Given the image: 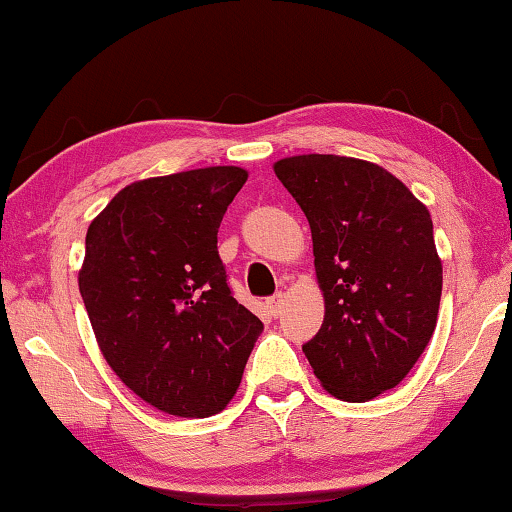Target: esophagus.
Returning <instances> with one entry per match:
<instances>
[{"mask_svg":"<svg viewBox=\"0 0 512 512\" xmlns=\"http://www.w3.org/2000/svg\"><path fill=\"white\" fill-rule=\"evenodd\" d=\"M282 300H285V294H282V291H278V294H273L269 300H266V310H269V314L273 316V319L282 310Z\"/></svg>","mask_w":512,"mask_h":512,"instance_id":"esophagus-1","label":"esophagus"}]
</instances>
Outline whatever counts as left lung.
Returning a JSON list of instances; mask_svg holds the SVG:
<instances>
[{"label": "left lung", "instance_id": "8db88e82", "mask_svg": "<svg viewBox=\"0 0 512 512\" xmlns=\"http://www.w3.org/2000/svg\"><path fill=\"white\" fill-rule=\"evenodd\" d=\"M273 168L310 223L326 298L305 358L332 396L369 401L399 385L433 337L442 262L431 214L369 161L300 154Z\"/></svg>", "mask_w": 512, "mask_h": 512}]
</instances>
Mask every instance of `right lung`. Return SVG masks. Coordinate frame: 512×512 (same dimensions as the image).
<instances>
[{
    "label": "right lung",
    "instance_id": "add662e5",
    "mask_svg": "<svg viewBox=\"0 0 512 512\" xmlns=\"http://www.w3.org/2000/svg\"><path fill=\"white\" fill-rule=\"evenodd\" d=\"M243 168L125 186L86 232L79 291L116 376L175 417H209L237 392L262 321L227 285L218 227Z\"/></svg>",
    "mask_w": 512,
    "mask_h": 512
}]
</instances>
